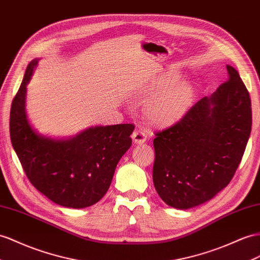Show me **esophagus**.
Wrapping results in <instances>:
<instances>
[{
	"instance_id": "34e87169",
	"label": "esophagus",
	"mask_w": 260,
	"mask_h": 260,
	"mask_svg": "<svg viewBox=\"0 0 260 260\" xmlns=\"http://www.w3.org/2000/svg\"><path fill=\"white\" fill-rule=\"evenodd\" d=\"M132 138H133V142H134V144L139 145V144H143V143L146 142V139H147V136H146V134H145L143 131L137 129V131H135L134 133H133Z\"/></svg>"
}]
</instances>
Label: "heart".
Returning a JSON list of instances; mask_svg holds the SVG:
<instances>
[{
	"label": "heart",
	"instance_id": "b5f03b06",
	"mask_svg": "<svg viewBox=\"0 0 260 260\" xmlns=\"http://www.w3.org/2000/svg\"><path fill=\"white\" fill-rule=\"evenodd\" d=\"M179 79L177 72L169 73L152 89L156 94L144 106V114L151 123H175L189 110L194 99V86L187 81L177 83Z\"/></svg>",
	"mask_w": 260,
	"mask_h": 260
}]
</instances>
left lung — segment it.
Wrapping results in <instances>:
<instances>
[{"instance_id": "1", "label": "left lung", "mask_w": 260, "mask_h": 260, "mask_svg": "<svg viewBox=\"0 0 260 260\" xmlns=\"http://www.w3.org/2000/svg\"><path fill=\"white\" fill-rule=\"evenodd\" d=\"M154 139L152 180L162 201L187 210L214 198L241 164L251 131L249 93L236 69Z\"/></svg>"}]
</instances>
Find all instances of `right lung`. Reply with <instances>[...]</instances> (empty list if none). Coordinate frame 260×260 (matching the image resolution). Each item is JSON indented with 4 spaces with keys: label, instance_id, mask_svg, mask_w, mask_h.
I'll return each instance as SVG.
<instances>
[{
    "label": "right lung",
    "instance_id": "1",
    "mask_svg": "<svg viewBox=\"0 0 260 260\" xmlns=\"http://www.w3.org/2000/svg\"><path fill=\"white\" fill-rule=\"evenodd\" d=\"M34 59L12 102L13 148L34 187L64 208L83 209L108 192L119 159L132 146L133 124L91 126L76 136L55 138L38 133L26 112V92L38 64Z\"/></svg>",
    "mask_w": 260,
    "mask_h": 260
}]
</instances>
